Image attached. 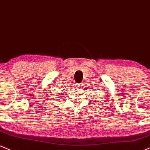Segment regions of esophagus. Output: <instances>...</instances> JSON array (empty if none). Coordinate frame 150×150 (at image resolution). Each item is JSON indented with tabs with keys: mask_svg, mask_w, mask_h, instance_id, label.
<instances>
[{
	"mask_svg": "<svg viewBox=\"0 0 150 150\" xmlns=\"http://www.w3.org/2000/svg\"><path fill=\"white\" fill-rule=\"evenodd\" d=\"M82 84H81V83H78V84H76V86L77 88H81L82 87Z\"/></svg>",
	"mask_w": 150,
	"mask_h": 150,
	"instance_id": "1",
	"label": "esophagus"
}]
</instances>
